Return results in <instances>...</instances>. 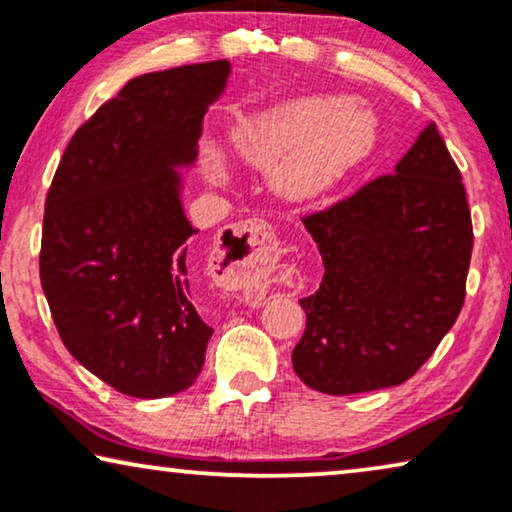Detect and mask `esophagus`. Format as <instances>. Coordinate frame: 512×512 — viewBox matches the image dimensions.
<instances>
[{
  "instance_id": "1",
  "label": "esophagus",
  "mask_w": 512,
  "mask_h": 512,
  "mask_svg": "<svg viewBox=\"0 0 512 512\" xmlns=\"http://www.w3.org/2000/svg\"><path fill=\"white\" fill-rule=\"evenodd\" d=\"M272 251H275V237L263 221H242L228 226L219 235L214 249L216 261L228 263L221 272L219 284L223 289L240 293L247 303L258 305L265 291L254 275L268 265Z\"/></svg>"
}]
</instances>
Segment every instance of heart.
<instances>
[{
  "mask_svg": "<svg viewBox=\"0 0 512 512\" xmlns=\"http://www.w3.org/2000/svg\"><path fill=\"white\" fill-rule=\"evenodd\" d=\"M375 139V118L356 104L335 97H300L265 109L233 132V144L251 165L279 167L277 184L289 198L307 200L324 193L349 167L366 156ZM207 174L226 177L212 153Z\"/></svg>",
  "mask_w": 512,
  "mask_h": 512,
  "instance_id": "1",
  "label": "heart"
}]
</instances>
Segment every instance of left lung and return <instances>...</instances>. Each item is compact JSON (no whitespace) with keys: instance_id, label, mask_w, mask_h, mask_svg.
Segmentation results:
<instances>
[{"instance_id":"obj_1","label":"left lung","mask_w":512,"mask_h":512,"mask_svg":"<svg viewBox=\"0 0 512 512\" xmlns=\"http://www.w3.org/2000/svg\"><path fill=\"white\" fill-rule=\"evenodd\" d=\"M303 223L326 272L300 300L307 324L291 356L296 375L331 396L403 384L457 321L473 251L461 172L436 123L394 174Z\"/></svg>"}]
</instances>
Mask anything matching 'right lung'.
Masks as SVG:
<instances>
[{
  "label": "right lung",
  "mask_w": 512,
  "mask_h": 512,
  "mask_svg": "<svg viewBox=\"0 0 512 512\" xmlns=\"http://www.w3.org/2000/svg\"><path fill=\"white\" fill-rule=\"evenodd\" d=\"M214 60L125 83L74 132L46 195L39 272L69 354L132 398L191 387L214 328L195 310L198 233L179 170L228 86Z\"/></svg>",
  "instance_id": "obj_1"
}]
</instances>
